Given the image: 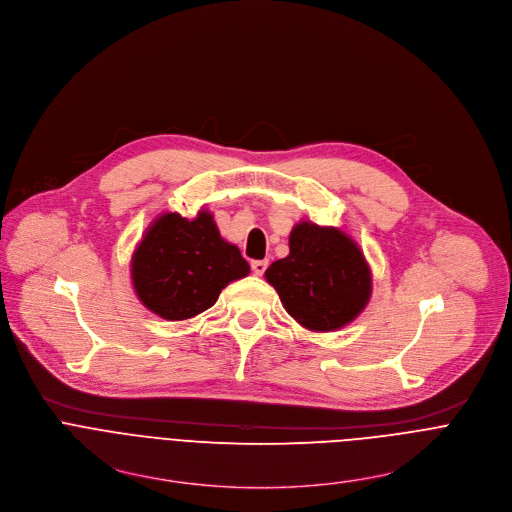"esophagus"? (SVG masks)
<instances>
[{"mask_svg":"<svg viewBox=\"0 0 512 512\" xmlns=\"http://www.w3.org/2000/svg\"><path fill=\"white\" fill-rule=\"evenodd\" d=\"M266 268H268V262H266V260H254V262H252V272H254L256 276H262V274L266 272Z\"/></svg>","mask_w":512,"mask_h":512,"instance_id":"34e87169","label":"esophagus"}]
</instances>
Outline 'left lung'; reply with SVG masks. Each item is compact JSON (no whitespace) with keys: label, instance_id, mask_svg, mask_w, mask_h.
Wrapping results in <instances>:
<instances>
[{"label":"left lung","instance_id":"left-lung-1","mask_svg":"<svg viewBox=\"0 0 512 512\" xmlns=\"http://www.w3.org/2000/svg\"><path fill=\"white\" fill-rule=\"evenodd\" d=\"M289 256L264 272L287 313L313 331L348 325L372 293L370 268L360 248L335 227L299 223L289 238Z\"/></svg>","mask_w":512,"mask_h":512}]
</instances>
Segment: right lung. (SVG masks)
<instances>
[{
	"mask_svg": "<svg viewBox=\"0 0 512 512\" xmlns=\"http://www.w3.org/2000/svg\"><path fill=\"white\" fill-rule=\"evenodd\" d=\"M248 272L238 246L219 236L207 211H199L195 219L160 215L132 258V282L140 301L170 321L209 309L227 282Z\"/></svg>",
	"mask_w": 512,
	"mask_h": 512,
	"instance_id": "obj_1",
	"label": "right lung"
}]
</instances>
